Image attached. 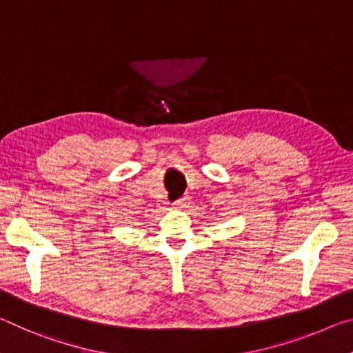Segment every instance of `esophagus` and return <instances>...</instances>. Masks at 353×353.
<instances>
[{"label":"esophagus","instance_id":"esophagus-1","mask_svg":"<svg viewBox=\"0 0 353 353\" xmlns=\"http://www.w3.org/2000/svg\"><path fill=\"white\" fill-rule=\"evenodd\" d=\"M173 205H175V208H178V210H181V208H186V206H188V199L184 197V199L176 200Z\"/></svg>","mask_w":353,"mask_h":353}]
</instances>
